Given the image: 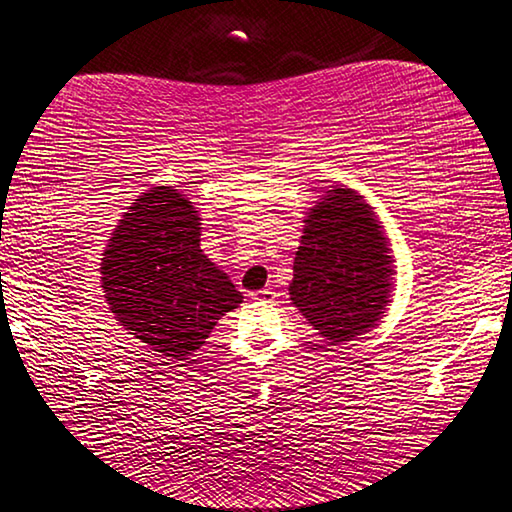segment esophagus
Returning <instances> with one entry per match:
<instances>
[{
  "instance_id": "34e87169",
  "label": "esophagus",
  "mask_w": 512,
  "mask_h": 512,
  "mask_svg": "<svg viewBox=\"0 0 512 512\" xmlns=\"http://www.w3.org/2000/svg\"><path fill=\"white\" fill-rule=\"evenodd\" d=\"M250 298H253V300H262V302H273L275 291H273V289H262V291L250 293Z\"/></svg>"
}]
</instances>
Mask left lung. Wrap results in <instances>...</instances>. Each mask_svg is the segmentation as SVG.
I'll list each match as a JSON object with an SVG mask.
<instances>
[{
	"label": "left lung",
	"instance_id": "obj_1",
	"mask_svg": "<svg viewBox=\"0 0 512 512\" xmlns=\"http://www.w3.org/2000/svg\"><path fill=\"white\" fill-rule=\"evenodd\" d=\"M391 239L366 198L334 185L309 207L289 296L327 345L370 332L393 296Z\"/></svg>",
	"mask_w": 512,
	"mask_h": 512
}]
</instances>
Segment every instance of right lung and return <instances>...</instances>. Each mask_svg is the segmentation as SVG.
<instances>
[{"mask_svg": "<svg viewBox=\"0 0 512 512\" xmlns=\"http://www.w3.org/2000/svg\"><path fill=\"white\" fill-rule=\"evenodd\" d=\"M201 214L178 189H146L112 230L101 289L115 320L169 361L201 350L244 296L201 250Z\"/></svg>", "mask_w": 512, "mask_h": 512, "instance_id": "1", "label": "right lung"}]
</instances>
